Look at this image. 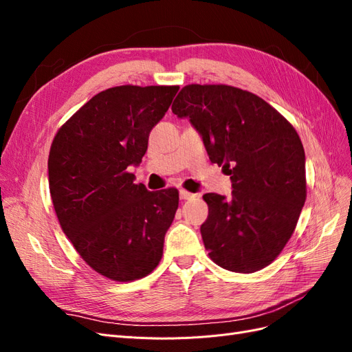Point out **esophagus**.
Returning <instances> with one entry per match:
<instances>
[{
  "label": "esophagus",
  "instance_id": "esophagus-1",
  "mask_svg": "<svg viewBox=\"0 0 352 352\" xmlns=\"http://www.w3.org/2000/svg\"><path fill=\"white\" fill-rule=\"evenodd\" d=\"M179 195H180V199H189V198H192V197H194V194L188 192V190H185V189H180Z\"/></svg>",
  "mask_w": 352,
  "mask_h": 352
}]
</instances>
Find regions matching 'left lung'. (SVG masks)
<instances>
[{
    "instance_id": "8db88e82",
    "label": "left lung",
    "mask_w": 352,
    "mask_h": 352,
    "mask_svg": "<svg viewBox=\"0 0 352 352\" xmlns=\"http://www.w3.org/2000/svg\"><path fill=\"white\" fill-rule=\"evenodd\" d=\"M172 111L188 117L232 198L206 194L201 236L210 258L236 273L269 265L295 230L307 197L305 153L294 126L257 95L229 85H186Z\"/></svg>"
}]
</instances>
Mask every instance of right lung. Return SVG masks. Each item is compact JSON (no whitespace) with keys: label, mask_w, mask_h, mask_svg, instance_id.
<instances>
[{"label":"right lung","mask_w":352,"mask_h":352,"mask_svg":"<svg viewBox=\"0 0 352 352\" xmlns=\"http://www.w3.org/2000/svg\"><path fill=\"white\" fill-rule=\"evenodd\" d=\"M179 87L109 88L63 124L51 144L48 182L60 226L91 269L116 282L150 274L179 206L175 188L148 190L127 172L148 148Z\"/></svg>","instance_id":"right-lung-1"}]
</instances>
